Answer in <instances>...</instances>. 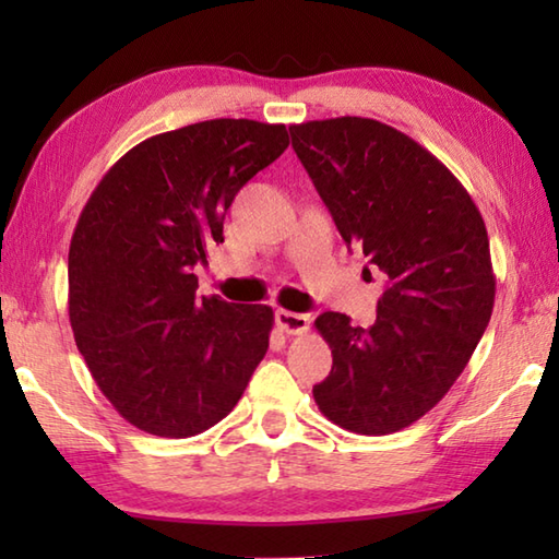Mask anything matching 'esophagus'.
Here are the masks:
<instances>
[{
    "instance_id": "esophagus-1",
    "label": "esophagus",
    "mask_w": 559,
    "mask_h": 559,
    "mask_svg": "<svg viewBox=\"0 0 559 559\" xmlns=\"http://www.w3.org/2000/svg\"><path fill=\"white\" fill-rule=\"evenodd\" d=\"M276 325L288 335H302L310 330V316L293 313V310H276Z\"/></svg>"
}]
</instances>
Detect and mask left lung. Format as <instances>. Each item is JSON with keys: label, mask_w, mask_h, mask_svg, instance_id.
Masks as SVG:
<instances>
[{"label": "left lung", "mask_w": 559, "mask_h": 559, "mask_svg": "<svg viewBox=\"0 0 559 559\" xmlns=\"http://www.w3.org/2000/svg\"><path fill=\"white\" fill-rule=\"evenodd\" d=\"M288 130L340 236L386 278L372 328L318 316L333 370L316 404L337 427L384 437L441 402L486 333L496 276L484 216L447 165L380 120Z\"/></svg>", "instance_id": "8db88e82"}]
</instances>
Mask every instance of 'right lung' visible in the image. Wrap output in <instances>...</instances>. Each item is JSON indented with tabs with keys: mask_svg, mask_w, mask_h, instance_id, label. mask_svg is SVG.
<instances>
[{
	"mask_svg": "<svg viewBox=\"0 0 559 559\" xmlns=\"http://www.w3.org/2000/svg\"><path fill=\"white\" fill-rule=\"evenodd\" d=\"M288 147L286 126L216 118L159 132L112 165L69 249V318L122 419L165 439L229 414L266 355L269 306L197 296V263L224 241L249 179Z\"/></svg>",
	"mask_w": 559,
	"mask_h": 559,
	"instance_id": "add662e5",
	"label": "right lung"
}]
</instances>
